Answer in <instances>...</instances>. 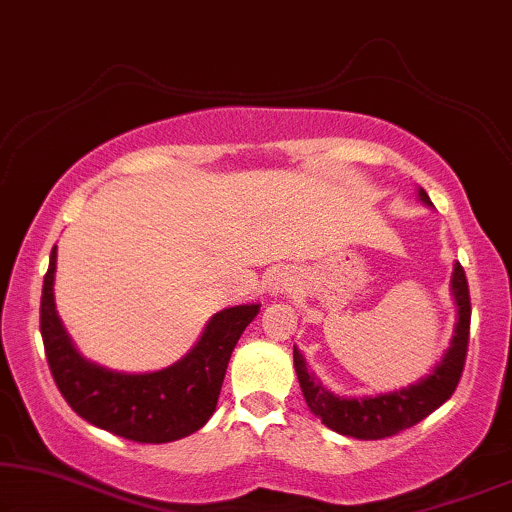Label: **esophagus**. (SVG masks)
<instances>
[{"label": "esophagus", "mask_w": 512, "mask_h": 512, "mask_svg": "<svg viewBox=\"0 0 512 512\" xmlns=\"http://www.w3.org/2000/svg\"><path fill=\"white\" fill-rule=\"evenodd\" d=\"M291 282H293V279L286 275V272H275V275H272L270 282H268V291L272 293V296H277V293L289 291V286H293Z\"/></svg>", "instance_id": "esophagus-1"}]
</instances>
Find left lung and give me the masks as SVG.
I'll return each mask as SVG.
<instances>
[{
  "label": "left lung",
  "mask_w": 512,
  "mask_h": 512,
  "mask_svg": "<svg viewBox=\"0 0 512 512\" xmlns=\"http://www.w3.org/2000/svg\"><path fill=\"white\" fill-rule=\"evenodd\" d=\"M419 200L424 205H431L424 188H419ZM452 296L457 303V326H454L450 349L438 361V366L431 370V375H426L417 384H410V387L389 391V394L363 398L335 396L314 377V373L307 370L303 354L293 347V366H296L300 389H303L307 405L321 419V424L342 433V436L380 440L410 429L424 417H429L433 410H438L457 389L468 352L471 296H468L466 272L459 263H454L452 272Z\"/></svg>",
  "instance_id": "obj_1"
}]
</instances>
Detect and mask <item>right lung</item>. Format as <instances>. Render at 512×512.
I'll use <instances>...</instances> for the list:
<instances>
[{
    "instance_id": "obj_1",
    "label": "right lung",
    "mask_w": 512,
    "mask_h": 512,
    "mask_svg": "<svg viewBox=\"0 0 512 512\" xmlns=\"http://www.w3.org/2000/svg\"><path fill=\"white\" fill-rule=\"evenodd\" d=\"M58 247L41 289V338L48 368L76 415L135 443H172L207 424L219 401L230 354L261 305L216 312L184 359L156 373H118L83 359L55 310Z\"/></svg>"
}]
</instances>
